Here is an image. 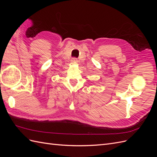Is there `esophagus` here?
<instances>
[{
	"instance_id": "34e87169",
	"label": "esophagus",
	"mask_w": 157,
	"mask_h": 157,
	"mask_svg": "<svg viewBox=\"0 0 157 157\" xmlns=\"http://www.w3.org/2000/svg\"><path fill=\"white\" fill-rule=\"evenodd\" d=\"M71 61H72V62H73V63H76V62H77V58H73L72 59H71Z\"/></svg>"
}]
</instances>
